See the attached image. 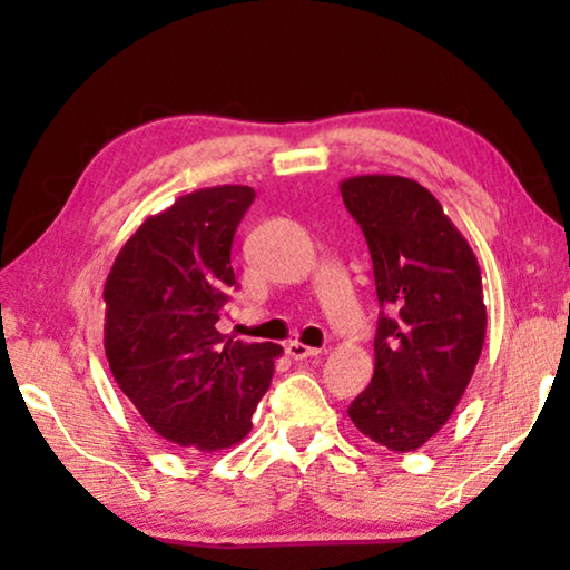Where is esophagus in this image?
Returning a JSON list of instances; mask_svg holds the SVG:
<instances>
[{
  "label": "esophagus",
  "mask_w": 570,
  "mask_h": 570,
  "mask_svg": "<svg viewBox=\"0 0 570 570\" xmlns=\"http://www.w3.org/2000/svg\"><path fill=\"white\" fill-rule=\"evenodd\" d=\"M322 350H316V346H306L302 342H288L286 344V354L292 356V360H308V356H316Z\"/></svg>",
  "instance_id": "1"
}]
</instances>
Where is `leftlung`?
Here are the masks:
<instances>
[{
	"label": "left lung",
	"instance_id": "left-lung-1",
	"mask_svg": "<svg viewBox=\"0 0 570 570\" xmlns=\"http://www.w3.org/2000/svg\"><path fill=\"white\" fill-rule=\"evenodd\" d=\"M340 190L387 308L374 336V377L346 412L362 435L412 452L438 435L475 372L488 324L480 266L417 180L354 176Z\"/></svg>",
	"mask_w": 570,
	"mask_h": 570
}]
</instances>
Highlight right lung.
Returning a JSON list of instances; mask_svg holds the SVG:
<instances>
[{
    "mask_svg": "<svg viewBox=\"0 0 570 570\" xmlns=\"http://www.w3.org/2000/svg\"><path fill=\"white\" fill-rule=\"evenodd\" d=\"M248 186L180 196L125 240L105 282V356L163 440L226 450L250 432L282 346L216 330L236 276L230 244L254 204Z\"/></svg>",
    "mask_w": 570,
    "mask_h": 570,
    "instance_id": "right-lung-1",
    "label": "right lung"
}]
</instances>
